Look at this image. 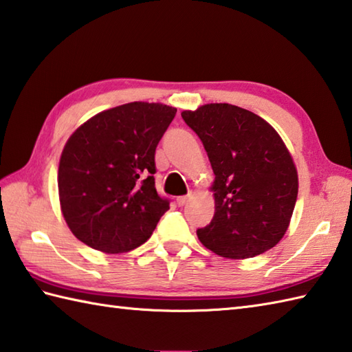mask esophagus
I'll return each mask as SVG.
<instances>
[{
    "instance_id": "34e87169",
    "label": "esophagus",
    "mask_w": 352,
    "mask_h": 352,
    "mask_svg": "<svg viewBox=\"0 0 352 352\" xmlns=\"http://www.w3.org/2000/svg\"><path fill=\"white\" fill-rule=\"evenodd\" d=\"M189 198H190V195H183V197H178V198H177V204H178V206H184L186 203L189 201Z\"/></svg>"
}]
</instances>
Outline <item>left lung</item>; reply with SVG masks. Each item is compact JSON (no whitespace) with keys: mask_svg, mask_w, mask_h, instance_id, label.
Masks as SVG:
<instances>
[{"mask_svg":"<svg viewBox=\"0 0 352 352\" xmlns=\"http://www.w3.org/2000/svg\"><path fill=\"white\" fill-rule=\"evenodd\" d=\"M203 142L215 182V215L197 230L213 253L253 258L285 235L298 198V170L274 128L249 109L208 103L183 111Z\"/></svg>","mask_w":352,"mask_h":352,"instance_id":"1","label":"left lung"}]
</instances>
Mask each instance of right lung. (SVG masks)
I'll use <instances>...</instances> for the list:
<instances>
[{
    "mask_svg": "<svg viewBox=\"0 0 352 352\" xmlns=\"http://www.w3.org/2000/svg\"><path fill=\"white\" fill-rule=\"evenodd\" d=\"M177 109L131 102L96 114L62 151L60 209L73 235L105 253L134 250L169 209L155 189V148Z\"/></svg>",
    "mask_w": 352,
    "mask_h": 352,
    "instance_id": "1",
    "label": "right lung"
}]
</instances>
